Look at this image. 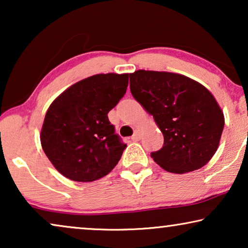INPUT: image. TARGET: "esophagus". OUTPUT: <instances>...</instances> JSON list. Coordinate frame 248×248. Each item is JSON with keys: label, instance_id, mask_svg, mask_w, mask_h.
Returning a JSON list of instances; mask_svg holds the SVG:
<instances>
[{"label": "esophagus", "instance_id": "34e87169", "mask_svg": "<svg viewBox=\"0 0 248 248\" xmlns=\"http://www.w3.org/2000/svg\"><path fill=\"white\" fill-rule=\"evenodd\" d=\"M141 139V131L140 130H135L133 137H132V140L133 141H139Z\"/></svg>", "mask_w": 248, "mask_h": 248}]
</instances>
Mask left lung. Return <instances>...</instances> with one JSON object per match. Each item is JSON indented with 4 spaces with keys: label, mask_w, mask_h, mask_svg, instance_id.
<instances>
[{
    "label": "left lung",
    "mask_w": 248,
    "mask_h": 248,
    "mask_svg": "<svg viewBox=\"0 0 248 248\" xmlns=\"http://www.w3.org/2000/svg\"><path fill=\"white\" fill-rule=\"evenodd\" d=\"M130 89L164 134V147L151 152L161 168L185 174L208 164L219 147L225 116L203 84L183 74L138 70L130 73Z\"/></svg>",
    "instance_id": "1"
}]
</instances>
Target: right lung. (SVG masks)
Returning a JSON list of instances; mask_svg holds the SVG:
<instances>
[{
    "label": "right lung",
    "mask_w": 248,
    "mask_h": 248,
    "mask_svg": "<svg viewBox=\"0 0 248 248\" xmlns=\"http://www.w3.org/2000/svg\"><path fill=\"white\" fill-rule=\"evenodd\" d=\"M128 74L86 78L50 104L40 131L43 150L56 170L76 182L97 181L113 170L126 144L107 114L126 93Z\"/></svg>",
    "instance_id": "obj_1"
}]
</instances>
